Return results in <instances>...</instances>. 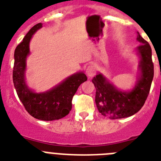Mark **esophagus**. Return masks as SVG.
<instances>
[{
  "mask_svg": "<svg viewBox=\"0 0 161 161\" xmlns=\"http://www.w3.org/2000/svg\"><path fill=\"white\" fill-rule=\"evenodd\" d=\"M96 67H95L94 65H90V66L88 67L87 69H86V74H87V76H89V77H93L95 74H96Z\"/></svg>",
  "mask_w": 161,
  "mask_h": 161,
  "instance_id": "esophagus-1",
  "label": "esophagus"
}]
</instances>
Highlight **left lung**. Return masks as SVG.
<instances>
[{
    "label": "left lung",
    "instance_id": "left-lung-1",
    "mask_svg": "<svg viewBox=\"0 0 161 161\" xmlns=\"http://www.w3.org/2000/svg\"><path fill=\"white\" fill-rule=\"evenodd\" d=\"M137 47L140 57L139 69L140 76L133 89L128 92L119 90L103 75L97 74L92 81L96 88L95 102L98 111L111 119L130 117L143 107L149 94L154 76V65L152 59V48L138 32Z\"/></svg>",
    "mask_w": 161,
    "mask_h": 161
}]
</instances>
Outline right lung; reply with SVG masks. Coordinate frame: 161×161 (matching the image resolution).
Masks as SVG:
<instances>
[{
	"instance_id": "add662e5",
	"label": "right lung",
	"mask_w": 161,
	"mask_h": 161,
	"mask_svg": "<svg viewBox=\"0 0 161 161\" xmlns=\"http://www.w3.org/2000/svg\"><path fill=\"white\" fill-rule=\"evenodd\" d=\"M42 26V23L34 25L17 46L14 52L13 80L18 97L32 117L43 121L57 120L69 114L72 97L80 85L87 80V76L82 72L73 74L45 93H35L28 88L25 81V60L30 54V41Z\"/></svg>"
}]
</instances>
